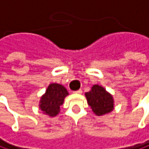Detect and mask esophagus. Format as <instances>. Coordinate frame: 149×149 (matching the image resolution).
I'll return each instance as SVG.
<instances>
[{"instance_id":"obj_1","label":"esophagus","mask_w":149,"mask_h":149,"mask_svg":"<svg viewBox=\"0 0 149 149\" xmlns=\"http://www.w3.org/2000/svg\"><path fill=\"white\" fill-rule=\"evenodd\" d=\"M75 94H81L82 93V89H78V90H77V91H74Z\"/></svg>"}]
</instances>
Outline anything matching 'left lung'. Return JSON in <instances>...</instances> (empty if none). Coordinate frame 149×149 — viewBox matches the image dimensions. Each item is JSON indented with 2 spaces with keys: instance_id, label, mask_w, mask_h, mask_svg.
Returning a JSON list of instances; mask_svg holds the SVG:
<instances>
[{
  "instance_id": "obj_1",
  "label": "left lung",
  "mask_w": 149,
  "mask_h": 149,
  "mask_svg": "<svg viewBox=\"0 0 149 149\" xmlns=\"http://www.w3.org/2000/svg\"><path fill=\"white\" fill-rule=\"evenodd\" d=\"M85 96L88 106L97 116L109 113L114 108L113 95L101 85H93L91 89L85 93Z\"/></svg>"
}]
</instances>
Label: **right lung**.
I'll return each mask as SVG.
<instances>
[{
  "label": "right lung",
  "mask_w": 149,
  "mask_h": 149,
  "mask_svg": "<svg viewBox=\"0 0 149 149\" xmlns=\"http://www.w3.org/2000/svg\"><path fill=\"white\" fill-rule=\"evenodd\" d=\"M68 91L63 85L59 84H51L46 89L45 94L41 97L39 108L44 114L49 117H55L61 111V106L64 103Z\"/></svg>",
  "instance_id": "obj_1"
}]
</instances>
